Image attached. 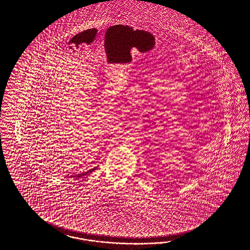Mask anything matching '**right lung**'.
Instances as JSON below:
<instances>
[{"mask_svg":"<svg viewBox=\"0 0 250 250\" xmlns=\"http://www.w3.org/2000/svg\"><path fill=\"white\" fill-rule=\"evenodd\" d=\"M97 167H95L91 168V169H90V170H88V171H86V172H83V173H81V174L74 175V176H73V175H71V176H69V177H68V175L67 177H68V178H76V179H77V178H83V177L84 178H86L85 176H87V175H90V173H91L92 171H94V170H95Z\"/></svg>","mask_w":250,"mask_h":250,"instance_id":"right-lung-1","label":"right lung"}]
</instances>
